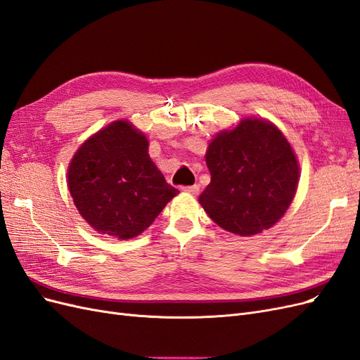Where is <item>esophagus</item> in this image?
<instances>
[{
	"mask_svg": "<svg viewBox=\"0 0 360 360\" xmlns=\"http://www.w3.org/2000/svg\"><path fill=\"white\" fill-rule=\"evenodd\" d=\"M183 191L188 192V193H192V195H197L200 192V186H198V184H193V186H184Z\"/></svg>",
	"mask_w": 360,
	"mask_h": 360,
	"instance_id": "1",
	"label": "esophagus"
}]
</instances>
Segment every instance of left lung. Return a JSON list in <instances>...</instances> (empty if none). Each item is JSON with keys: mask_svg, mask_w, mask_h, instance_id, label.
<instances>
[{"mask_svg": "<svg viewBox=\"0 0 360 360\" xmlns=\"http://www.w3.org/2000/svg\"><path fill=\"white\" fill-rule=\"evenodd\" d=\"M212 180L200 204L222 230L250 237L274 226L297 192L300 167L282 130L245 117L217 132L205 151Z\"/></svg>", "mask_w": 360, "mask_h": 360, "instance_id": "8db88e82", "label": "left lung"}]
</instances>
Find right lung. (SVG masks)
I'll use <instances>...</instances> for the list:
<instances>
[{"label": "right lung", "mask_w": 360, "mask_h": 360, "mask_svg": "<svg viewBox=\"0 0 360 360\" xmlns=\"http://www.w3.org/2000/svg\"><path fill=\"white\" fill-rule=\"evenodd\" d=\"M68 188L82 219L118 240L144 233L179 193L151 160L146 134L129 120L84 141L68 167Z\"/></svg>", "instance_id": "add662e5"}]
</instances>
